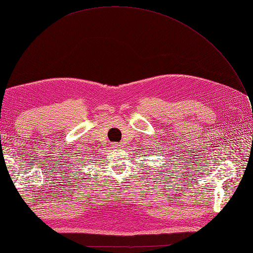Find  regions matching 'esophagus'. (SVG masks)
<instances>
[{
    "mask_svg": "<svg viewBox=\"0 0 253 253\" xmlns=\"http://www.w3.org/2000/svg\"><path fill=\"white\" fill-rule=\"evenodd\" d=\"M112 146H113V148H115V149H120L121 145L119 143H114Z\"/></svg>",
    "mask_w": 253,
    "mask_h": 253,
    "instance_id": "esophagus-1",
    "label": "esophagus"
}]
</instances>
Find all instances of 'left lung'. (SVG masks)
Listing matches in <instances>:
<instances>
[{"label": "left lung", "mask_w": 253, "mask_h": 253, "mask_svg": "<svg viewBox=\"0 0 253 253\" xmlns=\"http://www.w3.org/2000/svg\"><path fill=\"white\" fill-rule=\"evenodd\" d=\"M169 157H166V159H165V160H166V162H169ZM170 162H171V161H170ZM168 164H169V163H168Z\"/></svg>", "instance_id": "8db88e82"}]
</instances>
